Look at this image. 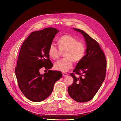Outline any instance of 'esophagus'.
I'll return each instance as SVG.
<instances>
[{"label":"esophagus","mask_w":121,"mask_h":121,"mask_svg":"<svg viewBox=\"0 0 121 121\" xmlns=\"http://www.w3.org/2000/svg\"><path fill=\"white\" fill-rule=\"evenodd\" d=\"M62 75H63V76L65 77L66 76H67V74L66 73H65V72H63V73H62Z\"/></svg>","instance_id":"esophagus-1"}]
</instances>
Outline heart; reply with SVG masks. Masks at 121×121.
I'll return each mask as SVG.
<instances>
[{"label": "heart", "instance_id": "obj_1", "mask_svg": "<svg viewBox=\"0 0 121 121\" xmlns=\"http://www.w3.org/2000/svg\"><path fill=\"white\" fill-rule=\"evenodd\" d=\"M57 45L59 51L53 44H51L48 49L49 56L54 60L59 58L60 52H64L63 59L56 62L54 67L57 70L67 71L73 65V61L78 63L83 59L86 48L84 44L70 35L66 34L60 37L57 40Z\"/></svg>", "mask_w": 121, "mask_h": 121}]
</instances>
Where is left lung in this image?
Here are the masks:
<instances>
[{
	"instance_id": "obj_1",
	"label": "left lung",
	"mask_w": 121,
	"mask_h": 121,
	"mask_svg": "<svg viewBox=\"0 0 121 121\" xmlns=\"http://www.w3.org/2000/svg\"><path fill=\"white\" fill-rule=\"evenodd\" d=\"M74 30L82 35L86 49L83 59L77 64L73 71L79 77L71 73L74 80L68 87V92L76 102L84 103L92 99L103 84L106 77L107 61L98 43L83 30Z\"/></svg>"
}]
</instances>
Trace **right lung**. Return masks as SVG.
Returning <instances> with one entry per match:
<instances>
[{
	"mask_svg": "<svg viewBox=\"0 0 121 121\" xmlns=\"http://www.w3.org/2000/svg\"><path fill=\"white\" fill-rule=\"evenodd\" d=\"M59 30L47 28L33 32L24 42L19 51L15 75L18 86L29 100L40 102L51 95L54 84L62 76L59 71L40 73L43 67L50 69L53 65L48 55V49Z\"/></svg>",
	"mask_w": 121,
	"mask_h": 121,
	"instance_id": "1",
	"label": "right lung"
}]
</instances>
